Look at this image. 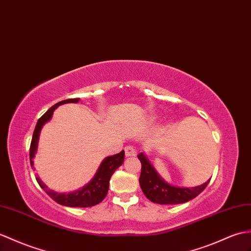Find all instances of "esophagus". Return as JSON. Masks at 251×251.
Masks as SVG:
<instances>
[{
    "instance_id": "1",
    "label": "esophagus",
    "mask_w": 251,
    "mask_h": 251,
    "mask_svg": "<svg viewBox=\"0 0 251 251\" xmlns=\"http://www.w3.org/2000/svg\"><path fill=\"white\" fill-rule=\"evenodd\" d=\"M125 155L127 157L136 156L137 155V149L135 147H132V145H127V147L125 148Z\"/></svg>"
}]
</instances>
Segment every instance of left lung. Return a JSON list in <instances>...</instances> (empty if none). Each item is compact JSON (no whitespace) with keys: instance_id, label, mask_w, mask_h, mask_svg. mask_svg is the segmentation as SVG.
<instances>
[{"instance_id":"8db88e82","label":"left lung","mask_w":251,"mask_h":251,"mask_svg":"<svg viewBox=\"0 0 251 251\" xmlns=\"http://www.w3.org/2000/svg\"><path fill=\"white\" fill-rule=\"evenodd\" d=\"M138 158L141 161V174L139 177V183L145 197L154 203L158 204H180L194 199L198 195L205 189L208 179L203 185L191 188L174 187L167 184L158 174L156 173L154 168L151 166L149 160L141 153Z\"/></svg>"}]
</instances>
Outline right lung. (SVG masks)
Here are the masks:
<instances>
[{
	"label": "right lung",
	"mask_w": 251,
	"mask_h": 251,
	"mask_svg": "<svg viewBox=\"0 0 251 251\" xmlns=\"http://www.w3.org/2000/svg\"><path fill=\"white\" fill-rule=\"evenodd\" d=\"M78 101H79V98H71V99H66V100H62L60 102H57L54 104V106H52L48 111H47L42 118L38 120L36 126H35L32 141H31V147H30L31 167H33V158L35 156V153H36L39 133H40V130H42V127L44 126V124L47 123V122L52 118L53 111L60 106V104L67 103V102H78ZM124 156H125V152L124 151H122V152L119 154L109 156L107 158H104L103 161L101 162L100 167H99L98 171L96 172L95 176L93 177L91 182L87 185H85L83 188H81L77 191L71 192V194H56V192L51 191L47 188V186H45L42 183V180H40L38 177H36V180L40 187L47 192V195L61 205L71 206V207L94 206L98 204V203H100L104 198H106L109 190L110 178H111L112 174L114 173L116 169H118L120 166H122V164L124 162Z\"/></svg>",
	"instance_id": "add662e5"
}]
</instances>
